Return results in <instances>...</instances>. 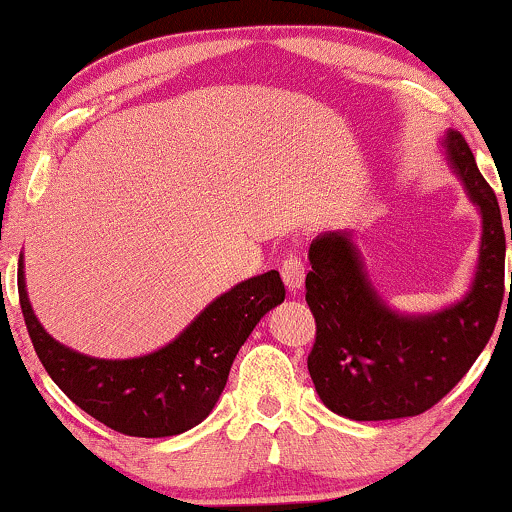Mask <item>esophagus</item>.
Wrapping results in <instances>:
<instances>
[{
	"label": "esophagus",
	"mask_w": 512,
	"mask_h": 512,
	"mask_svg": "<svg viewBox=\"0 0 512 512\" xmlns=\"http://www.w3.org/2000/svg\"><path fill=\"white\" fill-rule=\"evenodd\" d=\"M281 276H283V283L288 286V291H300L305 283V264L300 260L298 255H288L286 260H283V267H281Z\"/></svg>",
	"instance_id": "1"
}]
</instances>
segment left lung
<instances>
[{"label":"left lung","mask_w":512,"mask_h":512,"mask_svg":"<svg viewBox=\"0 0 512 512\" xmlns=\"http://www.w3.org/2000/svg\"><path fill=\"white\" fill-rule=\"evenodd\" d=\"M441 147L482 217L477 267L463 298L422 315L393 310L369 281L350 231L319 233L307 252L305 300L317 322L307 369L326 408L348 420H398L429 410L465 377L494 334L506 291L508 231L460 131L448 128Z\"/></svg>","instance_id":"1"}]
</instances>
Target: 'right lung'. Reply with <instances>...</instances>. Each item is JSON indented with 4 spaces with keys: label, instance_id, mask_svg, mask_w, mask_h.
Returning <instances> with one entry per match:
<instances>
[{
    "label": "right lung",
    "instance_id": "add662e5",
    "mask_svg": "<svg viewBox=\"0 0 512 512\" xmlns=\"http://www.w3.org/2000/svg\"><path fill=\"white\" fill-rule=\"evenodd\" d=\"M18 298L42 367L80 410L114 432L162 439L188 432L212 412L240 346L260 319L283 303L286 288L276 269L240 281L214 298L174 341L126 360L78 353L47 334L28 300L23 255Z\"/></svg>",
    "mask_w": 512,
    "mask_h": 512
}]
</instances>
